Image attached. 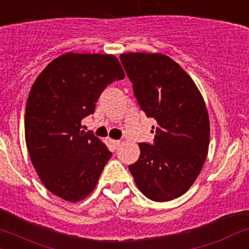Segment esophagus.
Segmentation results:
<instances>
[{"label": "esophagus", "instance_id": "1", "mask_svg": "<svg viewBox=\"0 0 249 249\" xmlns=\"http://www.w3.org/2000/svg\"><path fill=\"white\" fill-rule=\"evenodd\" d=\"M111 143H112V144H113V146L116 149L120 145V141H111Z\"/></svg>", "mask_w": 249, "mask_h": 249}]
</instances>
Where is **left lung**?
I'll list each match as a JSON object with an SVG mask.
<instances>
[{
	"label": "left lung",
	"mask_w": 249,
	"mask_h": 249,
	"mask_svg": "<svg viewBox=\"0 0 249 249\" xmlns=\"http://www.w3.org/2000/svg\"><path fill=\"white\" fill-rule=\"evenodd\" d=\"M119 58L138 105L156 120L154 143H140V159L129 169L146 198L173 200L192 186L208 155L210 122L204 99L168 56L136 52Z\"/></svg>",
	"instance_id": "1"
}]
</instances>
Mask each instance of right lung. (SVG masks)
Returning a JSON list of instances; mask_svg holds the SVG:
<instances>
[{
	"label": "right lung",
	"instance_id": "right-lung-1",
	"mask_svg": "<svg viewBox=\"0 0 249 249\" xmlns=\"http://www.w3.org/2000/svg\"><path fill=\"white\" fill-rule=\"evenodd\" d=\"M125 77L117 57L68 53L50 62L31 88L25 138L41 182L62 199L82 200L98 184L112 156L107 146L81 130L105 88Z\"/></svg>",
	"mask_w": 249,
	"mask_h": 249
}]
</instances>
